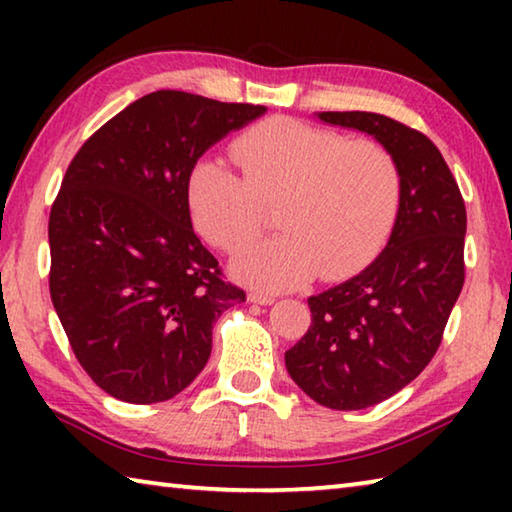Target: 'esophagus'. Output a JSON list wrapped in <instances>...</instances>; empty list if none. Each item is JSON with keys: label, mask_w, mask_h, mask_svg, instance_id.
I'll list each match as a JSON object with an SVG mask.
<instances>
[{"label": "esophagus", "mask_w": 512, "mask_h": 512, "mask_svg": "<svg viewBox=\"0 0 512 512\" xmlns=\"http://www.w3.org/2000/svg\"><path fill=\"white\" fill-rule=\"evenodd\" d=\"M248 300L255 302V305H273L275 296H268V293H264V291H250Z\"/></svg>", "instance_id": "obj_1"}]
</instances>
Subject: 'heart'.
Instances as JSON below:
<instances>
[{"label":"heart","mask_w":512,"mask_h":512,"mask_svg":"<svg viewBox=\"0 0 512 512\" xmlns=\"http://www.w3.org/2000/svg\"><path fill=\"white\" fill-rule=\"evenodd\" d=\"M235 173L216 160L194 164L187 203L198 232L221 250L259 235L264 205L282 201V237L246 246L232 271L259 289L284 291L320 271L341 280L379 253L400 207V167L384 144L273 117L232 144Z\"/></svg>","instance_id":"obj_1"}]
</instances>
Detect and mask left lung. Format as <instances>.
Segmentation results:
<instances>
[{
	"instance_id": "8db88e82",
	"label": "left lung",
	"mask_w": 512,
	"mask_h": 512,
	"mask_svg": "<svg viewBox=\"0 0 512 512\" xmlns=\"http://www.w3.org/2000/svg\"><path fill=\"white\" fill-rule=\"evenodd\" d=\"M384 144L400 167L395 225L375 262L309 298L307 334L284 354L311 400L359 411L402 391L436 354L465 280V203L427 135L377 112H316Z\"/></svg>"
}]
</instances>
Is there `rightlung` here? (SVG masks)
<instances>
[{
    "mask_svg": "<svg viewBox=\"0 0 512 512\" xmlns=\"http://www.w3.org/2000/svg\"><path fill=\"white\" fill-rule=\"evenodd\" d=\"M264 106L158 90L103 124L49 214L51 302L83 370L131 404L176 397L205 368L212 325L246 293L192 228L187 180Z\"/></svg>",
    "mask_w": 512,
    "mask_h": 512,
    "instance_id": "right-lung-1",
    "label": "right lung"
}]
</instances>
